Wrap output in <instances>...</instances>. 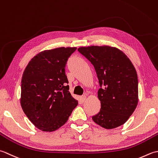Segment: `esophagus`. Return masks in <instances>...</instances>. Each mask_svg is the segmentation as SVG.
I'll list each match as a JSON object with an SVG mask.
<instances>
[{"instance_id":"obj_1","label":"esophagus","mask_w":158,"mask_h":158,"mask_svg":"<svg viewBox=\"0 0 158 158\" xmlns=\"http://www.w3.org/2000/svg\"><path fill=\"white\" fill-rule=\"evenodd\" d=\"M86 97L85 95H83V96H81V97L80 98V102H81V103H84L85 102V100H86Z\"/></svg>"}]
</instances>
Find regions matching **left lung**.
<instances>
[{
  "label": "left lung",
  "instance_id": "obj_1",
  "mask_svg": "<svg viewBox=\"0 0 158 158\" xmlns=\"http://www.w3.org/2000/svg\"><path fill=\"white\" fill-rule=\"evenodd\" d=\"M78 50L94 66L101 86L98 92L101 108L93 121L108 130L121 126L138 102V76L132 63L115 47L91 46Z\"/></svg>",
  "mask_w": 158,
  "mask_h": 158
}]
</instances>
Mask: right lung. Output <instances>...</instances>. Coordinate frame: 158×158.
Instances as JSON below:
<instances>
[{
    "mask_svg": "<svg viewBox=\"0 0 158 158\" xmlns=\"http://www.w3.org/2000/svg\"><path fill=\"white\" fill-rule=\"evenodd\" d=\"M76 47L44 50L32 59L21 82L20 104L32 123L44 131L65 124L78 105L69 91L65 67Z\"/></svg>",
    "mask_w": 158,
    "mask_h": 158,
    "instance_id": "right-lung-1",
    "label": "right lung"
}]
</instances>
